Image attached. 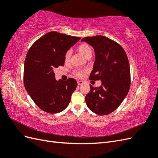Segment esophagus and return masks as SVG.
<instances>
[{"mask_svg":"<svg viewBox=\"0 0 158 158\" xmlns=\"http://www.w3.org/2000/svg\"><path fill=\"white\" fill-rule=\"evenodd\" d=\"M77 82H78V85H82V84H83V83H84L83 81H81V80H78Z\"/></svg>","mask_w":158,"mask_h":158,"instance_id":"esophagus-1","label":"esophagus"}]
</instances>
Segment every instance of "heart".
<instances>
[{
	"label": "heart",
	"mask_w": 158,
	"mask_h": 158,
	"mask_svg": "<svg viewBox=\"0 0 158 158\" xmlns=\"http://www.w3.org/2000/svg\"><path fill=\"white\" fill-rule=\"evenodd\" d=\"M78 52L80 53L83 55L85 58H91V56L92 55V51L91 47L89 45L86 44H82L80 45H78L77 48ZM70 58V52L69 51H67L66 52L64 55V62L65 63H67L69 61ZM74 73L76 76L80 77V76H82L84 75V71L82 70H76L74 72Z\"/></svg>",
	"instance_id": "1"
}]
</instances>
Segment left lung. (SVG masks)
Instances as JSON below:
<instances>
[{"instance_id": "obj_1", "label": "left lung", "mask_w": 158, "mask_h": 158, "mask_svg": "<svg viewBox=\"0 0 158 158\" xmlns=\"http://www.w3.org/2000/svg\"><path fill=\"white\" fill-rule=\"evenodd\" d=\"M95 51V62L89 80H102V85H90L85 95L88 107L95 114L106 115L120 106L131 85V73L128 57L123 47L103 35L84 37Z\"/></svg>"}]
</instances>
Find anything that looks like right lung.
<instances>
[{
    "instance_id": "obj_1",
    "label": "right lung",
    "mask_w": 158,
    "mask_h": 158,
    "mask_svg": "<svg viewBox=\"0 0 158 158\" xmlns=\"http://www.w3.org/2000/svg\"><path fill=\"white\" fill-rule=\"evenodd\" d=\"M80 37L51 31L37 40L28 51L23 83L30 97L41 110L57 113L64 110L77 86L73 78L56 80L54 69L64 64V55Z\"/></svg>"
}]
</instances>
